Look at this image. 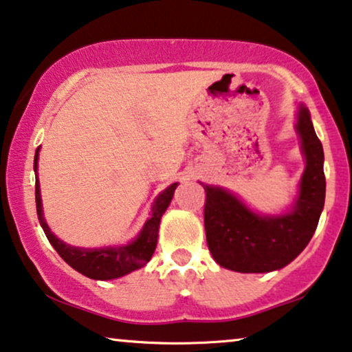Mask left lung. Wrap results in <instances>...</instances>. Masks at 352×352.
<instances>
[{
  "instance_id": "left-lung-1",
  "label": "left lung",
  "mask_w": 352,
  "mask_h": 352,
  "mask_svg": "<svg viewBox=\"0 0 352 352\" xmlns=\"http://www.w3.org/2000/svg\"><path fill=\"white\" fill-rule=\"evenodd\" d=\"M296 132L306 157L293 209L283 215H259L219 186L206 191V240L219 265L241 274L278 270L301 254L316 232L325 203L323 148L314 130L311 114L302 104Z\"/></svg>"
}]
</instances>
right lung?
Here are the masks:
<instances>
[{"label": "right lung", "mask_w": 352, "mask_h": 352, "mask_svg": "<svg viewBox=\"0 0 352 352\" xmlns=\"http://www.w3.org/2000/svg\"><path fill=\"white\" fill-rule=\"evenodd\" d=\"M36 167H38V149L35 153L34 161V170L36 175ZM177 185L172 184L168 188L162 191L154 201L151 214L149 219L144 222L140 235L130 241L125 246H107L100 248V250H90V248H75L70 245H65L60 241L58 236L53 235L50 230L48 223L45 222L43 210H41V195H40V184L38 177L35 182V201H36V214H38V220L41 228H43L46 238L53 245V248L58 251V254L67 262V264L80 272L88 278L93 280H112L124 277V275L130 274V272L140 269V267L146 265L149 259H151L154 250L157 245V232L159 223H161L162 214L170 204L173 191H175Z\"/></svg>", "instance_id": "obj_1"}]
</instances>
